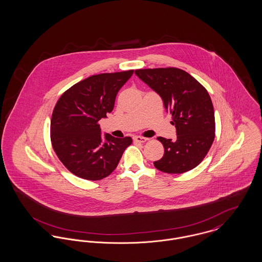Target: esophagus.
Here are the masks:
<instances>
[{"label":"esophagus","instance_id":"1","mask_svg":"<svg viewBox=\"0 0 262 262\" xmlns=\"http://www.w3.org/2000/svg\"><path fill=\"white\" fill-rule=\"evenodd\" d=\"M147 140V138H145V137H134V141L135 142H139V143H143V142H145Z\"/></svg>","mask_w":262,"mask_h":262}]
</instances>
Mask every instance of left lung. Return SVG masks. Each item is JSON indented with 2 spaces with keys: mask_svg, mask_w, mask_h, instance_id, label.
<instances>
[{
  "mask_svg": "<svg viewBox=\"0 0 262 262\" xmlns=\"http://www.w3.org/2000/svg\"><path fill=\"white\" fill-rule=\"evenodd\" d=\"M135 74L162 98L176 127V140L158 137L164 155L154 166L168 174L195 168L215 137L214 109L207 90L187 72L176 68L137 70Z\"/></svg>",
  "mask_w": 262,
  "mask_h": 262,
  "instance_id": "left-lung-1",
  "label": "left lung"
}]
</instances>
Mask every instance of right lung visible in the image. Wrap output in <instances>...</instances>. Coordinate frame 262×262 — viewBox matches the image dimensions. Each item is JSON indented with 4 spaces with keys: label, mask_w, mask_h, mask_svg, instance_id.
Listing matches in <instances>:
<instances>
[{
    "label": "right lung",
    "mask_w": 262,
    "mask_h": 262,
    "mask_svg": "<svg viewBox=\"0 0 262 262\" xmlns=\"http://www.w3.org/2000/svg\"><path fill=\"white\" fill-rule=\"evenodd\" d=\"M134 71L92 75L67 90L51 120L54 151L75 176L99 181L117 168L132 137L117 138L100 129L99 121L114 109L119 90Z\"/></svg>",
    "instance_id": "add662e5"
}]
</instances>
